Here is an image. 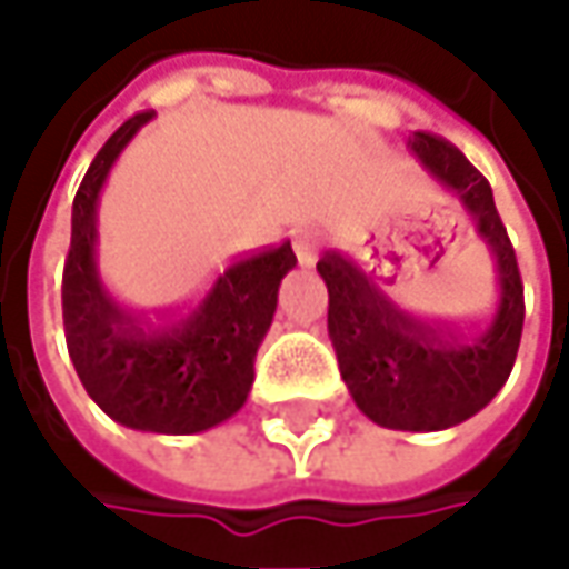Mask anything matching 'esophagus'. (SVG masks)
<instances>
[{
  "instance_id": "esophagus-1",
  "label": "esophagus",
  "mask_w": 569,
  "mask_h": 569,
  "mask_svg": "<svg viewBox=\"0 0 569 569\" xmlns=\"http://www.w3.org/2000/svg\"><path fill=\"white\" fill-rule=\"evenodd\" d=\"M295 252H297V259H300V266H310V262L317 259V240H313V233H307V230H297Z\"/></svg>"
}]
</instances>
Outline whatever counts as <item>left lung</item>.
<instances>
[{
	"instance_id": "1",
	"label": "left lung",
	"mask_w": 569,
	"mask_h": 569,
	"mask_svg": "<svg viewBox=\"0 0 569 569\" xmlns=\"http://www.w3.org/2000/svg\"><path fill=\"white\" fill-rule=\"evenodd\" d=\"M408 154L427 177L456 196L475 221V237L493 252L497 300L471 332H443L405 310L361 266L322 256L319 278L329 288V339L341 380L373 425L389 430H447L469 421L510 377L522 339V281L507 228L493 208L488 180L443 139L415 132Z\"/></svg>"
}]
</instances>
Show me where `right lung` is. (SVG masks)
<instances>
[{"label": "right lung", "mask_w": 569, "mask_h": 569, "mask_svg": "<svg viewBox=\"0 0 569 569\" xmlns=\"http://www.w3.org/2000/svg\"><path fill=\"white\" fill-rule=\"evenodd\" d=\"M151 120L154 113H139L122 122L78 187L62 272V322L78 380L103 415L144 433L187 437L224 425L247 405L256 351L297 256L291 243L243 256L158 322L126 313L100 281L98 206L126 144Z\"/></svg>", "instance_id": "add662e5"}]
</instances>
